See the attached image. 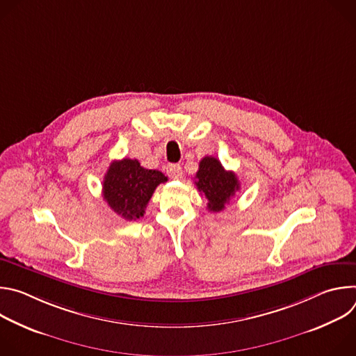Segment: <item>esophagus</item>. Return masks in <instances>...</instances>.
<instances>
[{"mask_svg": "<svg viewBox=\"0 0 356 356\" xmlns=\"http://www.w3.org/2000/svg\"><path fill=\"white\" fill-rule=\"evenodd\" d=\"M166 172H168V175H169L172 179H179V177L181 176V168H180V165H176V163L168 165Z\"/></svg>", "mask_w": 356, "mask_h": 356, "instance_id": "obj_1", "label": "esophagus"}]
</instances>
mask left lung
<instances>
[{"mask_svg":"<svg viewBox=\"0 0 356 356\" xmlns=\"http://www.w3.org/2000/svg\"><path fill=\"white\" fill-rule=\"evenodd\" d=\"M195 186L209 200L207 209L213 213L222 211L227 202L239 190V181L234 172H227L217 158L206 156L200 161L195 173Z\"/></svg>","mask_w":356,"mask_h":356,"instance_id":"obj_1","label":"left lung"}]
</instances>
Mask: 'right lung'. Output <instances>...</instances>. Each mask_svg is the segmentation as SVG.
Instances as JSON below:
<instances>
[{
  "instance_id": "1",
  "label": "right lung",
  "mask_w": 356,
  "mask_h": 356,
  "mask_svg": "<svg viewBox=\"0 0 356 356\" xmlns=\"http://www.w3.org/2000/svg\"><path fill=\"white\" fill-rule=\"evenodd\" d=\"M168 177L159 170L140 166L136 159L114 161L103 183V195L114 213L132 221L143 217L147 202Z\"/></svg>"
}]
</instances>
